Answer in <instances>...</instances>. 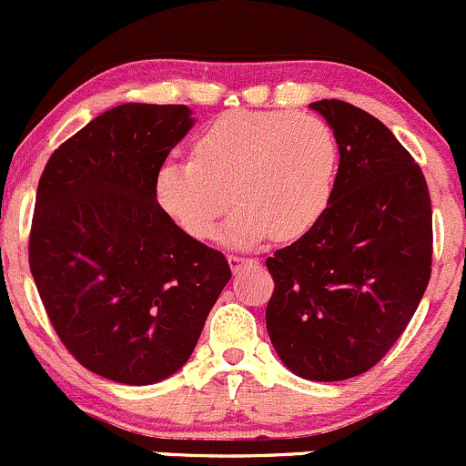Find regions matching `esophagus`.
<instances>
[{
  "mask_svg": "<svg viewBox=\"0 0 466 466\" xmlns=\"http://www.w3.org/2000/svg\"><path fill=\"white\" fill-rule=\"evenodd\" d=\"M228 265H231V268L233 271H239V268L242 267H247V265H253V260L251 258H244V256H228Z\"/></svg>",
  "mask_w": 466,
  "mask_h": 466,
  "instance_id": "esophagus-1",
  "label": "esophagus"
}]
</instances>
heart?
Wrapping results in <instances>:
<instances>
[{"label":"heart","instance_id":"1","mask_svg":"<svg viewBox=\"0 0 466 466\" xmlns=\"http://www.w3.org/2000/svg\"><path fill=\"white\" fill-rule=\"evenodd\" d=\"M339 167L332 127L294 109H238L215 118L195 157L159 166L155 195L163 213L198 239H210L239 201L228 239L253 244L273 233L294 239L328 208Z\"/></svg>","mask_w":466,"mask_h":466}]
</instances>
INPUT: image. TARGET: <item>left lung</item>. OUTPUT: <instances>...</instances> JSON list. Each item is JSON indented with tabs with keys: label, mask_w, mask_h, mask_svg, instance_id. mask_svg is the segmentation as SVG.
<instances>
[{
	"label": "left lung",
	"mask_w": 466,
	"mask_h": 466,
	"mask_svg": "<svg viewBox=\"0 0 466 466\" xmlns=\"http://www.w3.org/2000/svg\"><path fill=\"white\" fill-rule=\"evenodd\" d=\"M339 143L334 193L303 238L267 258V332L291 372L343 381L401 337L431 278L433 210L424 172L379 118L319 100Z\"/></svg>",
	"instance_id": "1"
}]
</instances>
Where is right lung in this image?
I'll return each instance as SVG.
<instances>
[{"label": "right lung", "mask_w": 466, "mask_h": 466, "mask_svg": "<svg viewBox=\"0 0 466 466\" xmlns=\"http://www.w3.org/2000/svg\"><path fill=\"white\" fill-rule=\"evenodd\" d=\"M193 123L186 105H118L66 138L37 184L33 280L62 345L109 381L175 375L231 280L224 253L181 231L155 195Z\"/></svg>", "instance_id": "add662e5"}]
</instances>
